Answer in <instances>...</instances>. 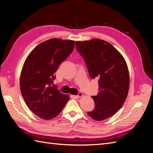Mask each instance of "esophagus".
<instances>
[{
  "mask_svg": "<svg viewBox=\"0 0 153 153\" xmlns=\"http://www.w3.org/2000/svg\"><path fill=\"white\" fill-rule=\"evenodd\" d=\"M82 96H83V94L82 93V92H79V94H78V95L75 96V98H82Z\"/></svg>",
  "mask_w": 153,
  "mask_h": 153,
  "instance_id": "34e87169",
  "label": "esophagus"
}]
</instances>
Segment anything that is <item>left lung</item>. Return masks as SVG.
<instances>
[{
  "instance_id": "obj_1",
  "label": "left lung",
  "mask_w": 153,
  "mask_h": 153,
  "mask_svg": "<svg viewBox=\"0 0 153 153\" xmlns=\"http://www.w3.org/2000/svg\"><path fill=\"white\" fill-rule=\"evenodd\" d=\"M91 78H98L100 92L92 96L95 108L88 112L97 121L112 117L126 101L129 87L127 64L121 53L107 41L99 39L76 41Z\"/></svg>"
}]
</instances>
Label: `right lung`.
I'll use <instances>...</instances> for the list:
<instances>
[{
    "label": "right lung",
    "instance_id": "1",
    "mask_svg": "<svg viewBox=\"0 0 153 153\" xmlns=\"http://www.w3.org/2000/svg\"><path fill=\"white\" fill-rule=\"evenodd\" d=\"M74 47L75 41L52 38L38 45L25 59L20 74V91L27 106L41 119L56 117L69 100V95L52 85L60 64Z\"/></svg>",
    "mask_w": 153,
    "mask_h": 153
}]
</instances>
